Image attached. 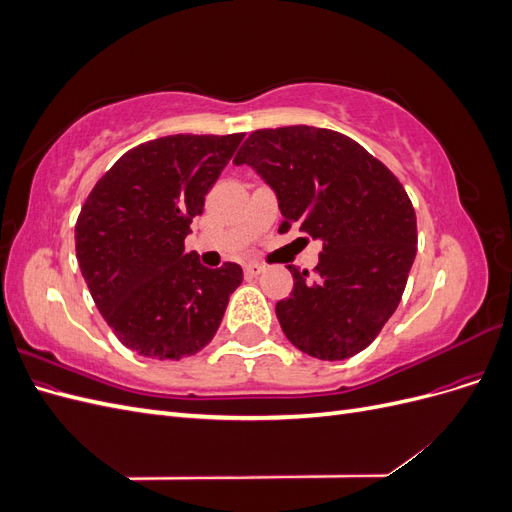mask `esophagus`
Segmentation results:
<instances>
[{"label":"esophagus","instance_id":"esophagus-1","mask_svg":"<svg viewBox=\"0 0 512 512\" xmlns=\"http://www.w3.org/2000/svg\"><path fill=\"white\" fill-rule=\"evenodd\" d=\"M262 271H265V267L258 265V262H250V265H245V275H250V277H256Z\"/></svg>","mask_w":512,"mask_h":512}]
</instances>
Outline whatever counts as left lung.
<instances>
[{
    "mask_svg": "<svg viewBox=\"0 0 512 512\" xmlns=\"http://www.w3.org/2000/svg\"><path fill=\"white\" fill-rule=\"evenodd\" d=\"M235 164L252 166L292 226L322 241L314 277L288 267L277 301L284 335L301 352L342 361L365 350L393 316L416 256V215L404 185L352 138L312 126L256 130Z\"/></svg>",
    "mask_w": 512,
    "mask_h": 512,
    "instance_id": "obj_1",
    "label": "left lung"
}]
</instances>
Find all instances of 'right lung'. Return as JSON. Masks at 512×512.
<instances>
[{
  "mask_svg": "<svg viewBox=\"0 0 512 512\" xmlns=\"http://www.w3.org/2000/svg\"><path fill=\"white\" fill-rule=\"evenodd\" d=\"M243 134H173L130 149L89 192L74 228L87 288L119 342L158 361L203 350L230 294L235 262L220 269L185 254V237Z\"/></svg>",
  "mask_w": 512,
  "mask_h": 512,
  "instance_id": "right-lung-1",
  "label": "right lung"
}]
</instances>
